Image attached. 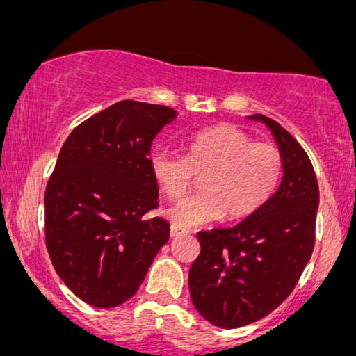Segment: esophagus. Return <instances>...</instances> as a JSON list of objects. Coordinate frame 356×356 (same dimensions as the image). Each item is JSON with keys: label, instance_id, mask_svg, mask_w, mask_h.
<instances>
[{"label": "esophagus", "instance_id": "esophagus-1", "mask_svg": "<svg viewBox=\"0 0 356 356\" xmlns=\"http://www.w3.org/2000/svg\"><path fill=\"white\" fill-rule=\"evenodd\" d=\"M182 234H186V231L177 226H170V238H177V236H182Z\"/></svg>", "mask_w": 356, "mask_h": 356}]
</instances>
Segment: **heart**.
Wrapping results in <instances>:
<instances>
[{
	"label": "heart",
	"mask_w": 356,
	"mask_h": 356,
	"mask_svg": "<svg viewBox=\"0 0 356 356\" xmlns=\"http://www.w3.org/2000/svg\"><path fill=\"white\" fill-rule=\"evenodd\" d=\"M283 155L276 145L254 142L239 127L219 124L199 130L187 140L186 157L154 147L149 170L167 199L189 189L192 174H202L199 189L167 209L177 227H194L222 218L251 216L275 194L283 175Z\"/></svg>",
	"instance_id": "b5f03b06"
}]
</instances>
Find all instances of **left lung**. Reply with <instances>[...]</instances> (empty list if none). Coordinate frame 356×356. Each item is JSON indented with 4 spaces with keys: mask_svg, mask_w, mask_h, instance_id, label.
I'll return each mask as SVG.
<instances>
[{
    "mask_svg": "<svg viewBox=\"0 0 356 356\" xmlns=\"http://www.w3.org/2000/svg\"><path fill=\"white\" fill-rule=\"evenodd\" d=\"M271 130L283 155L275 194L236 226L197 232L201 254L189 271L199 314L219 328H239L264 318L289 293L313 252L320 206L312 161L277 122L251 115Z\"/></svg>",
    "mask_w": 356,
    "mask_h": 356,
    "instance_id": "1",
    "label": "left lung"
}]
</instances>
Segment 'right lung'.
Returning <instances> with one entry per match:
<instances>
[{"instance_id":"1","label":"right lung","mask_w":356,"mask_h":356,"mask_svg":"<svg viewBox=\"0 0 356 356\" xmlns=\"http://www.w3.org/2000/svg\"><path fill=\"white\" fill-rule=\"evenodd\" d=\"M177 118L164 105L122 100L76 127L44 192V239L55 271L85 303H125L169 241L149 170L152 140Z\"/></svg>"}]
</instances>
